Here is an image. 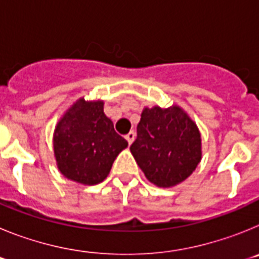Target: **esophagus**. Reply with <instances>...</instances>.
Returning <instances> with one entry per match:
<instances>
[{"instance_id": "obj_1", "label": "esophagus", "mask_w": 259, "mask_h": 259, "mask_svg": "<svg viewBox=\"0 0 259 259\" xmlns=\"http://www.w3.org/2000/svg\"><path fill=\"white\" fill-rule=\"evenodd\" d=\"M135 137H136V135H135V132H134V131H131V132H128V134L125 135V140H127V141H128V144H130V145H131V144L134 143Z\"/></svg>"}]
</instances>
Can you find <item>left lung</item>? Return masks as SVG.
Here are the masks:
<instances>
[{"mask_svg": "<svg viewBox=\"0 0 259 259\" xmlns=\"http://www.w3.org/2000/svg\"><path fill=\"white\" fill-rule=\"evenodd\" d=\"M130 150L146 179L159 188H171L201 162L200 130L178 105L144 107Z\"/></svg>", "mask_w": 259, "mask_h": 259, "instance_id": "obj_1", "label": "left lung"}]
</instances>
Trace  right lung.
Returning <instances> with one entry per match:
<instances>
[{"instance_id":"right-lung-1","label":"right lung","mask_w":259,"mask_h":259,"mask_svg":"<svg viewBox=\"0 0 259 259\" xmlns=\"http://www.w3.org/2000/svg\"><path fill=\"white\" fill-rule=\"evenodd\" d=\"M127 146L105 115L102 100H76L61 116L53 135L58 170L84 185L104 182L115 158Z\"/></svg>"}]
</instances>
